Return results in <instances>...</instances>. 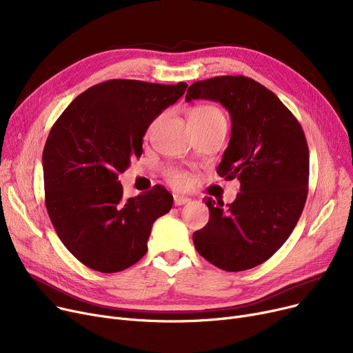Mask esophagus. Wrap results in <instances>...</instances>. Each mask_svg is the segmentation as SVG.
<instances>
[{
    "mask_svg": "<svg viewBox=\"0 0 353 353\" xmlns=\"http://www.w3.org/2000/svg\"><path fill=\"white\" fill-rule=\"evenodd\" d=\"M190 201H192V199H189V197L179 196V194H176V196H174V205H176V206H183V205H188V203H190Z\"/></svg>",
    "mask_w": 353,
    "mask_h": 353,
    "instance_id": "obj_1",
    "label": "esophagus"
}]
</instances>
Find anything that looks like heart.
<instances>
[{"label":"heart","mask_w":353,"mask_h":353,"mask_svg":"<svg viewBox=\"0 0 353 353\" xmlns=\"http://www.w3.org/2000/svg\"><path fill=\"white\" fill-rule=\"evenodd\" d=\"M189 119L200 121V123H214V121H225V116L219 108L214 105H199L190 111ZM167 181H169L176 189H184L189 184V176L183 170L172 169L167 172Z\"/></svg>","instance_id":"b5f03b06"}]
</instances>
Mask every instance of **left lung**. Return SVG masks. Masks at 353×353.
Returning <instances> with one entry per match:
<instances>
[{"mask_svg": "<svg viewBox=\"0 0 353 353\" xmlns=\"http://www.w3.org/2000/svg\"><path fill=\"white\" fill-rule=\"evenodd\" d=\"M212 100L230 114L232 136L217 174L240 180L226 209L208 197V225L193 233L199 254L219 269L248 270L282 248L303 212L309 148L299 121L261 83L220 76L193 83L186 101Z\"/></svg>", "mask_w": 353, "mask_h": 353, "instance_id": "obj_1", "label": "left lung"}]
</instances>
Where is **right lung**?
<instances>
[{"instance_id": "1", "label": "right lung", "mask_w": 353, "mask_h": 353, "mask_svg": "<svg viewBox=\"0 0 353 353\" xmlns=\"http://www.w3.org/2000/svg\"><path fill=\"white\" fill-rule=\"evenodd\" d=\"M186 88L108 80L81 92L52 125L43 152L46 208L63 245L90 269L116 273L137 263L153 223L170 212L173 196L163 186L125 200L119 174Z\"/></svg>"}]
</instances>
